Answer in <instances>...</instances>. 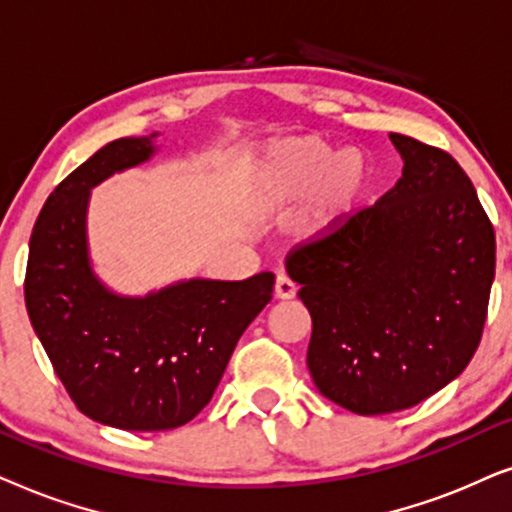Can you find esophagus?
<instances>
[{"label":"esophagus","mask_w":512,"mask_h":512,"mask_svg":"<svg viewBox=\"0 0 512 512\" xmlns=\"http://www.w3.org/2000/svg\"><path fill=\"white\" fill-rule=\"evenodd\" d=\"M295 292H297L295 283H292L290 278L285 276V274H278L276 285H274V295H276V299H292V297H295Z\"/></svg>","instance_id":"esophagus-1"}]
</instances>
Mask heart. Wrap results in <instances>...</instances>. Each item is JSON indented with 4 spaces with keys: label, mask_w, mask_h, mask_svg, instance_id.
Here are the masks:
<instances>
[{
    "label": "heart",
    "mask_w": 512,
    "mask_h": 512,
    "mask_svg": "<svg viewBox=\"0 0 512 512\" xmlns=\"http://www.w3.org/2000/svg\"><path fill=\"white\" fill-rule=\"evenodd\" d=\"M370 168L360 152H344L318 135L269 142L243 166L250 206L283 210L306 199L297 220L304 241L337 234L363 206Z\"/></svg>",
    "instance_id": "obj_1"
}]
</instances>
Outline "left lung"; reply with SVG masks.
<instances>
[{
    "instance_id": "left-lung-1",
    "label": "left lung",
    "mask_w": 512,
    "mask_h": 512,
    "mask_svg": "<svg viewBox=\"0 0 512 512\" xmlns=\"http://www.w3.org/2000/svg\"><path fill=\"white\" fill-rule=\"evenodd\" d=\"M388 138L403 159L395 187L288 260L311 313L313 384L365 417L419 405L466 370L496 267L494 227L459 163Z\"/></svg>"
}]
</instances>
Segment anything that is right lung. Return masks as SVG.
Masks as SVG:
<instances>
[{"mask_svg":"<svg viewBox=\"0 0 512 512\" xmlns=\"http://www.w3.org/2000/svg\"><path fill=\"white\" fill-rule=\"evenodd\" d=\"M156 135L107 142L46 199L30 236L25 306L46 356L86 417L121 431L185 426L210 403L238 339L274 290L187 278L147 295H119L88 252L93 187L147 163Z\"/></svg>","mask_w":512,"mask_h":512,"instance_id":"add662e5","label":"right lung"}]
</instances>
